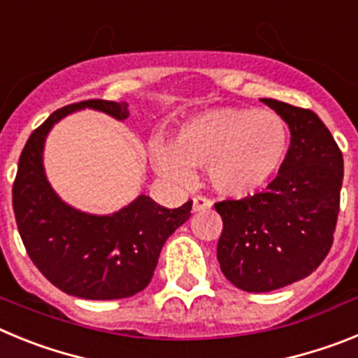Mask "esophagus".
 Segmentation results:
<instances>
[{
  "label": "esophagus",
  "mask_w": 358,
  "mask_h": 358,
  "mask_svg": "<svg viewBox=\"0 0 358 358\" xmlns=\"http://www.w3.org/2000/svg\"><path fill=\"white\" fill-rule=\"evenodd\" d=\"M211 206H213V202H211L208 197H202V195H197V197H194V211L210 210Z\"/></svg>",
  "instance_id": "obj_1"
}]
</instances>
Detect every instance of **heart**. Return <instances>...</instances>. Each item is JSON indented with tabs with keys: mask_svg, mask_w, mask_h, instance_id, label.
Wrapping results in <instances>:
<instances>
[{
	"mask_svg": "<svg viewBox=\"0 0 358 358\" xmlns=\"http://www.w3.org/2000/svg\"><path fill=\"white\" fill-rule=\"evenodd\" d=\"M289 127L274 113L220 107L194 116L177 131L172 148L152 145L157 172L170 181H192V169H208L226 197H249L271 182L289 150Z\"/></svg>",
	"mask_w": 358,
	"mask_h": 358,
	"instance_id": "obj_1",
	"label": "heart"
}]
</instances>
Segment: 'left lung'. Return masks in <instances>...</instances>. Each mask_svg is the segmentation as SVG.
<instances>
[{"label":"left lung","instance_id":"1","mask_svg":"<svg viewBox=\"0 0 358 358\" xmlns=\"http://www.w3.org/2000/svg\"><path fill=\"white\" fill-rule=\"evenodd\" d=\"M289 123L290 147L264 194L220 201L217 258L224 276L245 292H271L305 280L334 243L344 161L314 110L264 98Z\"/></svg>","mask_w":358,"mask_h":358}]
</instances>
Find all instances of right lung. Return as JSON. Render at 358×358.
<instances>
[{
	"mask_svg": "<svg viewBox=\"0 0 358 358\" xmlns=\"http://www.w3.org/2000/svg\"><path fill=\"white\" fill-rule=\"evenodd\" d=\"M82 107L118 120L129 116L127 103L100 98L53 110L19 156L12 186L15 224L30 260L57 289L94 301L125 299L150 283L164 242L189 218L192 201L169 210L140 195L110 217L66 206L44 176L43 145L53 123Z\"/></svg>",
	"mask_w": 358,
	"mask_h": 358,
	"instance_id": "right-lung-1",
	"label": "right lung"
}]
</instances>
